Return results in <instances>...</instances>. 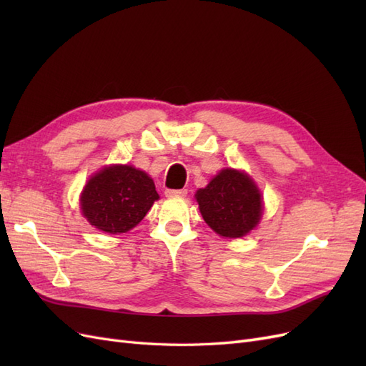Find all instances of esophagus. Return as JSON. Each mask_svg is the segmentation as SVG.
<instances>
[{"instance_id": "obj_1", "label": "esophagus", "mask_w": 366, "mask_h": 366, "mask_svg": "<svg viewBox=\"0 0 366 366\" xmlns=\"http://www.w3.org/2000/svg\"><path fill=\"white\" fill-rule=\"evenodd\" d=\"M164 194L166 197H186L187 189H168Z\"/></svg>"}]
</instances>
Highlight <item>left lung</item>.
I'll return each instance as SVG.
<instances>
[{
	"mask_svg": "<svg viewBox=\"0 0 366 366\" xmlns=\"http://www.w3.org/2000/svg\"><path fill=\"white\" fill-rule=\"evenodd\" d=\"M207 226L219 237L241 238L258 226L262 198L250 177L238 169H223L195 194Z\"/></svg>",
	"mask_w": 366,
	"mask_h": 366,
	"instance_id": "1",
	"label": "left lung"
}]
</instances>
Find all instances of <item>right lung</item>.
<instances>
[{"instance_id":"right-lung-1","label":"right lung","mask_w":366,"mask_h":366,"mask_svg":"<svg viewBox=\"0 0 366 366\" xmlns=\"http://www.w3.org/2000/svg\"><path fill=\"white\" fill-rule=\"evenodd\" d=\"M156 200V184L145 171L131 164H112L86 182L81 210L96 229L125 234L140 223Z\"/></svg>"}]
</instances>
